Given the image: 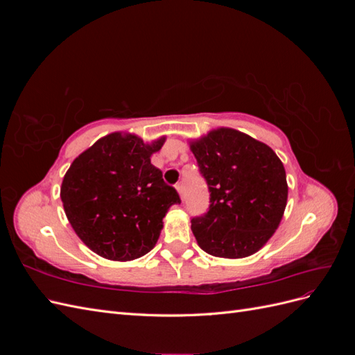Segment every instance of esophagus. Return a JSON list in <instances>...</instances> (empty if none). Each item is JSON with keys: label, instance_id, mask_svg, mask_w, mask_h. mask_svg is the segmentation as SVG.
Instances as JSON below:
<instances>
[{"label": "esophagus", "instance_id": "34e87169", "mask_svg": "<svg viewBox=\"0 0 355 355\" xmlns=\"http://www.w3.org/2000/svg\"><path fill=\"white\" fill-rule=\"evenodd\" d=\"M176 189H178L179 196H180V200L184 201V198H185V194H184V185H182V184H178V185H176Z\"/></svg>", "mask_w": 355, "mask_h": 355}]
</instances>
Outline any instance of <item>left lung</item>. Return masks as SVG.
I'll list each match as a JSON object with an SVG mask.
<instances>
[{
	"label": "left lung",
	"instance_id": "1",
	"mask_svg": "<svg viewBox=\"0 0 355 355\" xmlns=\"http://www.w3.org/2000/svg\"><path fill=\"white\" fill-rule=\"evenodd\" d=\"M210 192L209 211L191 219L204 252L239 259L256 253L282 222L287 180L272 149L234 128H218L191 142Z\"/></svg>",
	"mask_w": 355,
	"mask_h": 355
}]
</instances>
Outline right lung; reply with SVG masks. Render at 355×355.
<instances>
[{
    "mask_svg": "<svg viewBox=\"0 0 355 355\" xmlns=\"http://www.w3.org/2000/svg\"><path fill=\"white\" fill-rule=\"evenodd\" d=\"M166 137L145 144L111 133L72 161L60 198L75 234L105 259L132 261L155 245L163 218L180 198L151 164Z\"/></svg>",
    "mask_w": 355,
    "mask_h": 355,
    "instance_id": "right-lung-1",
    "label": "right lung"
}]
</instances>
